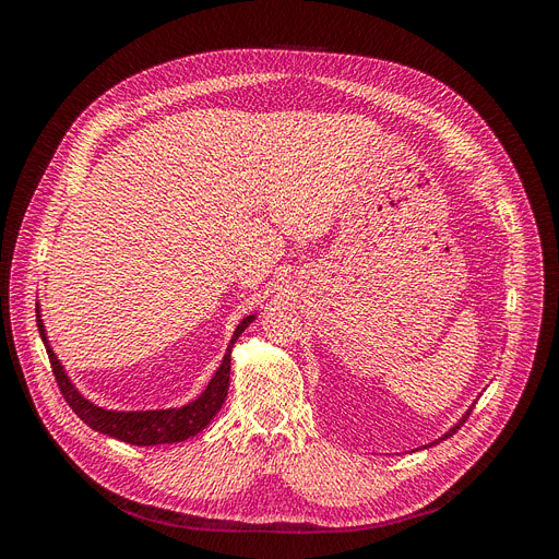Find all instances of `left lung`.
Returning a JSON list of instances; mask_svg holds the SVG:
<instances>
[{"label":"left lung","mask_w":559,"mask_h":559,"mask_svg":"<svg viewBox=\"0 0 559 559\" xmlns=\"http://www.w3.org/2000/svg\"><path fill=\"white\" fill-rule=\"evenodd\" d=\"M471 411H473V405H471V408H468V411H466V413H464V415L460 417V421H456V425H454V427H450V429H448V431H445V433H443L441 438H436V441H433V443H429V445H438V443H441V441H445V438H450L452 433H456V429H460V427L464 425V421H466V417L471 415ZM429 445H425V448H429Z\"/></svg>","instance_id":"left-lung-1"}]
</instances>
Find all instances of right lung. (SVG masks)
I'll use <instances>...</instances> for the list:
<instances>
[{
    "label": "right lung",
    "instance_id": "right-lung-1",
    "mask_svg": "<svg viewBox=\"0 0 559 559\" xmlns=\"http://www.w3.org/2000/svg\"><path fill=\"white\" fill-rule=\"evenodd\" d=\"M39 312L41 310L37 306L39 335L44 341L46 354L50 359V368H53V376H56V382L60 386V394L64 396V401L70 403V408L83 421H86L91 429H95L99 433H107L111 438H118V441L130 443V445L181 443V441H186V438H191L205 429L214 419V415L222 411V405L228 396L230 349H233L235 341H238V337L245 333V329L251 324L253 319H257V314H249L240 321L238 329H235V333L230 337V345L224 354L222 366L216 368V373L210 380V384L205 386V392H202L198 399H193L191 403L179 405V408H165V411H107V408H99V405H95L93 401L83 396L74 386V382L67 378L53 347L48 345L46 329H44V321H41Z\"/></svg>",
    "mask_w": 559,
    "mask_h": 559
}]
</instances>
